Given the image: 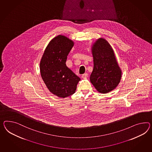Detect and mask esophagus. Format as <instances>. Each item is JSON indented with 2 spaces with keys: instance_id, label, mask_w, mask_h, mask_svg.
I'll use <instances>...</instances> for the list:
<instances>
[{
  "instance_id": "1",
  "label": "esophagus",
  "mask_w": 152,
  "mask_h": 152,
  "mask_svg": "<svg viewBox=\"0 0 152 152\" xmlns=\"http://www.w3.org/2000/svg\"><path fill=\"white\" fill-rule=\"evenodd\" d=\"M88 76V73H84V74L82 75V77L83 78H86Z\"/></svg>"
}]
</instances>
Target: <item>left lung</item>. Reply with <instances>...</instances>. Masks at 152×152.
I'll list each match as a JSON object with an SVG mask.
<instances>
[{
    "label": "left lung",
    "mask_w": 152,
    "mask_h": 152,
    "mask_svg": "<svg viewBox=\"0 0 152 152\" xmlns=\"http://www.w3.org/2000/svg\"><path fill=\"white\" fill-rule=\"evenodd\" d=\"M94 68L90 82L98 92L108 93L120 82L122 72L112 47L103 38L97 39L91 47Z\"/></svg>",
    "instance_id": "obj_1"
}]
</instances>
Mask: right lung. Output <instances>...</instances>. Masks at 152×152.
<instances>
[{
    "instance_id": "add662e5",
    "label": "right lung",
    "mask_w": 152,
    "mask_h": 152,
    "mask_svg": "<svg viewBox=\"0 0 152 152\" xmlns=\"http://www.w3.org/2000/svg\"><path fill=\"white\" fill-rule=\"evenodd\" d=\"M73 46L72 40L58 35L48 43L41 59L39 69L43 82L50 91L59 97L73 95L80 80L66 64Z\"/></svg>"
}]
</instances>
